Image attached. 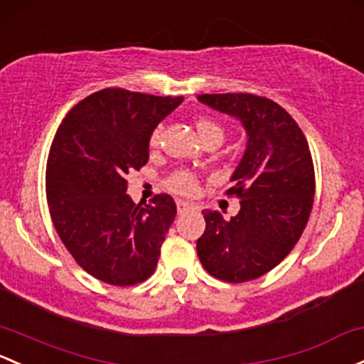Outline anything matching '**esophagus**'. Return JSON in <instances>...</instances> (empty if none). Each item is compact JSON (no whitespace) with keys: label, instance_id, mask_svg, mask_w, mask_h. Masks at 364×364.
<instances>
[{"label":"esophagus","instance_id":"1","mask_svg":"<svg viewBox=\"0 0 364 364\" xmlns=\"http://www.w3.org/2000/svg\"><path fill=\"white\" fill-rule=\"evenodd\" d=\"M193 205L188 204V202H183V200H178V214H185L186 211H190Z\"/></svg>","mask_w":364,"mask_h":364}]
</instances>
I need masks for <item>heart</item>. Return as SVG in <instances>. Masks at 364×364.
<instances>
[{"label": "heart", "mask_w": 364, "mask_h": 364, "mask_svg": "<svg viewBox=\"0 0 364 364\" xmlns=\"http://www.w3.org/2000/svg\"><path fill=\"white\" fill-rule=\"evenodd\" d=\"M197 132L200 137L209 136V134H218V136L223 137V129H221L216 122L209 120V118H198ZM160 137H162V127H156L150 136V146L151 148L159 146ZM167 186H169V190H172L174 193L193 195L198 188V181L192 172L178 171V172H174L169 179H167Z\"/></svg>", "instance_id": "1"}]
</instances>
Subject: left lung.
Returning a JSON list of instances; mask_svg holds the SVG:
<instances>
[{
  "instance_id": "obj_1",
  "label": "left lung",
  "mask_w": 364,
  "mask_h": 364,
  "mask_svg": "<svg viewBox=\"0 0 364 364\" xmlns=\"http://www.w3.org/2000/svg\"><path fill=\"white\" fill-rule=\"evenodd\" d=\"M198 101L242 124L247 143L228 195L240 211L225 220L205 209L197 240L200 263L213 277L246 282L282 262L312 211L314 166L304 132L277 102L252 94H202Z\"/></svg>"
}]
</instances>
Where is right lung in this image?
Returning a JSON list of instances; mask_svg holds the SVG:
<instances>
[{
    "mask_svg": "<svg viewBox=\"0 0 364 364\" xmlns=\"http://www.w3.org/2000/svg\"><path fill=\"white\" fill-rule=\"evenodd\" d=\"M183 97L105 89L80 101L57 129L47 164V200L66 250L85 272L132 286L155 272L176 218L174 198L134 204L129 171L150 156V136Z\"/></svg>",
    "mask_w": 364,
    "mask_h": 364,
    "instance_id": "right-lung-1",
    "label": "right lung"
}]
</instances>
